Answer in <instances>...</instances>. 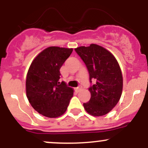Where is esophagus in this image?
<instances>
[{
    "label": "esophagus",
    "instance_id": "1",
    "mask_svg": "<svg viewBox=\"0 0 148 148\" xmlns=\"http://www.w3.org/2000/svg\"><path fill=\"white\" fill-rule=\"evenodd\" d=\"M81 90V87H77V88H75V90H76V92H79L80 90Z\"/></svg>",
    "mask_w": 148,
    "mask_h": 148
}]
</instances>
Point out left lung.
<instances>
[{"mask_svg":"<svg viewBox=\"0 0 148 148\" xmlns=\"http://www.w3.org/2000/svg\"><path fill=\"white\" fill-rule=\"evenodd\" d=\"M74 49L87 67L90 82L92 79L97 80L88 89L91 97L84 103L85 110L93 116L106 115L116 106L123 92V74L118 61L111 52L95 44Z\"/></svg>","mask_w":148,"mask_h":148,"instance_id":"1","label":"left lung"}]
</instances>
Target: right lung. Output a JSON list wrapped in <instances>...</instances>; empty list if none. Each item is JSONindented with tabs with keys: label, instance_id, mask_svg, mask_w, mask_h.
I'll list each match as a JSON object with an SVG mask.
<instances>
[{
	"label": "right lung",
	"instance_id": "obj_1",
	"mask_svg": "<svg viewBox=\"0 0 148 148\" xmlns=\"http://www.w3.org/2000/svg\"><path fill=\"white\" fill-rule=\"evenodd\" d=\"M73 49L49 47L40 52L30 64L26 76L25 92L32 107L50 118L67 111L74 90L60 82V69Z\"/></svg>",
	"mask_w": 148,
	"mask_h": 148
}]
</instances>
